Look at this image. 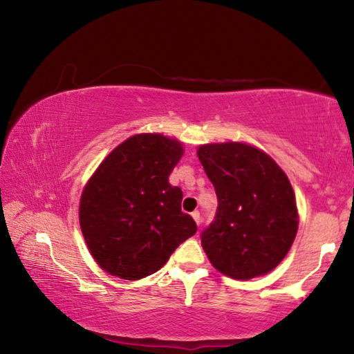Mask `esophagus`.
Returning <instances> with one entry per match:
<instances>
[{
  "label": "esophagus",
  "mask_w": 354,
  "mask_h": 354,
  "mask_svg": "<svg viewBox=\"0 0 354 354\" xmlns=\"http://www.w3.org/2000/svg\"><path fill=\"white\" fill-rule=\"evenodd\" d=\"M192 218H194L195 220V223L196 225H201V217H200V212L198 211H195V212H192Z\"/></svg>",
  "instance_id": "obj_1"
}]
</instances>
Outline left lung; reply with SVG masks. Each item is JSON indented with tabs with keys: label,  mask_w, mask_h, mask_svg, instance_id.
<instances>
[{
	"label": "left lung",
	"mask_w": 354,
	"mask_h": 354,
	"mask_svg": "<svg viewBox=\"0 0 354 354\" xmlns=\"http://www.w3.org/2000/svg\"><path fill=\"white\" fill-rule=\"evenodd\" d=\"M196 154L218 200L215 220L201 236L209 262L242 281L270 273L298 231L289 178L272 156L250 143H205Z\"/></svg>",
	"instance_id": "1"
}]
</instances>
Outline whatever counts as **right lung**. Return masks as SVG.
Wrapping results in <instances>:
<instances>
[{"instance_id": "right-lung-1", "label": "right lung", "mask_w": 354, "mask_h": 354, "mask_svg": "<svg viewBox=\"0 0 354 354\" xmlns=\"http://www.w3.org/2000/svg\"><path fill=\"white\" fill-rule=\"evenodd\" d=\"M183 142L142 133L106 156L80 200V225L95 262L112 277L139 281L160 270L196 232L181 211L183 190L169 183Z\"/></svg>"}]
</instances>
